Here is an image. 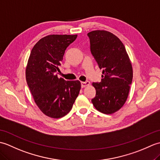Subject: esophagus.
Segmentation results:
<instances>
[{"label":"esophagus","instance_id":"1","mask_svg":"<svg viewBox=\"0 0 160 160\" xmlns=\"http://www.w3.org/2000/svg\"><path fill=\"white\" fill-rule=\"evenodd\" d=\"M90 84V82L89 81H86V82H81V87H85L87 86H89Z\"/></svg>","mask_w":160,"mask_h":160}]
</instances>
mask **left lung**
Wrapping results in <instances>:
<instances>
[{
    "label": "left lung",
    "mask_w": 160,
    "mask_h": 160,
    "mask_svg": "<svg viewBox=\"0 0 160 160\" xmlns=\"http://www.w3.org/2000/svg\"><path fill=\"white\" fill-rule=\"evenodd\" d=\"M91 52L102 75L100 82H93L96 94L91 102L98 111L112 114L127 101L132 80V68L125 47L109 32L96 30L88 33Z\"/></svg>",
    "instance_id": "1"
}]
</instances>
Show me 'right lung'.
Wrapping results in <instances>:
<instances>
[{"label": "right lung", "mask_w": 160, "mask_h": 160, "mask_svg": "<svg viewBox=\"0 0 160 160\" xmlns=\"http://www.w3.org/2000/svg\"><path fill=\"white\" fill-rule=\"evenodd\" d=\"M77 35H49L32 49L27 64V83L37 106L47 116L60 118L72 108L79 94V80L58 78L57 71L66 49Z\"/></svg>", "instance_id": "1"}]
</instances>
